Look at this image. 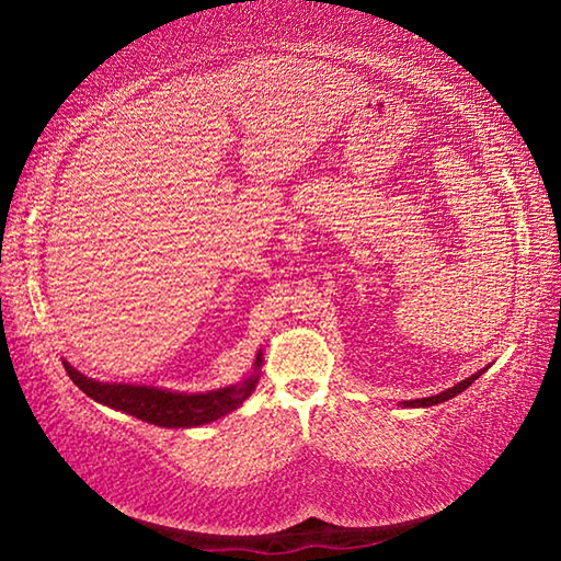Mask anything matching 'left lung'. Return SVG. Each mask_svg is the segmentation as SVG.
<instances>
[{"mask_svg":"<svg viewBox=\"0 0 561 561\" xmlns=\"http://www.w3.org/2000/svg\"><path fill=\"white\" fill-rule=\"evenodd\" d=\"M482 371H485V368H482ZM482 371H478V374H472L470 378H465V381H460V383H455L453 388H448V391H443V393H438V396H431V398H417V401H403V405H411V408H428V405H435V403H443V401H450L453 396H458V393H462L465 388H468L470 383H474V378H480L482 376Z\"/></svg>","mask_w":561,"mask_h":561,"instance_id":"obj_1","label":"left lung"}]
</instances>
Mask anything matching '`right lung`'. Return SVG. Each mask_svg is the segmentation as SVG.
Wrapping results in <instances>:
<instances>
[{
    "instance_id": "1",
    "label": "right lung",
    "mask_w": 561,
    "mask_h": 561,
    "mask_svg": "<svg viewBox=\"0 0 561 561\" xmlns=\"http://www.w3.org/2000/svg\"><path fill=\"white\" fill-rule=\"evenodd\" d=\"M260 366L262 351L254 358V374L244 378L242 383L217 388V391L207 393H173L153 386L93 381V378L79 374L71 364L64 360V368L71 381L93 401L136 415L146 423L160 425V428H195V425L213 423L217 417L232 413L234 408H240L252 396L260 378Z\"/></svg>"
}]
</instances>
